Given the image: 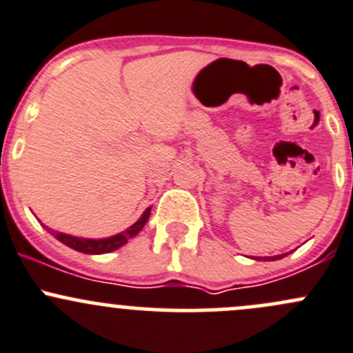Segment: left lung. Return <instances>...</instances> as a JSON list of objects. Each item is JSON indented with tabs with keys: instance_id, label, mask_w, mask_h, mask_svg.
Segmentation results:
<instances>
[{
	"instance_id": "left-lung-1",
	"label": "left lung",
	"mask_w": 353,
	"mask_h": 353,
	"mask_svg": "<svg viewBox=\"0 0 353 353\" xmlns=\"http://www.w3.org/2000/svg\"><path fill=\"white\" fill-rule=\"evenodd\" d=\"M282 256H285V254H280V256H272V258H263V259H272V261H273V259H280V258H282ZM259 259H261V258H259Z\"/></svg>"
}]
</instances>
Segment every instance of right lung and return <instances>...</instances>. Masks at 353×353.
I'll use <instances>...</instances> for the list:
<instances>
[{
  "label": "right lung",
  "mask_w": 353,
  "mask_h": 353,
  "mask_svg": "<svg viewBox=\"0 0 353 353\" xmlns=\"http://www.w3.org/2000/svg\"><path fill=\"white\" fill-rule=\"evenodd\" d=\"M150 210L152 208L145 210L143 215H141L140 219L133 223V225L128 227L126 230H123V232L116 234V236H112V237H105V239H83V237L70 236V234L54 232V230L48 229V227H46V229H48L49 232H51L52 236L59 241V243L66 244L68 248L74 249V251L85 252V254H105V252L116 251V249H119L121 245L126 244L131 237L137 236V234L143 229L145 223H147L148 216H150Z\"/></svg>",
  "instance_id": "1"
}]
</instances>
